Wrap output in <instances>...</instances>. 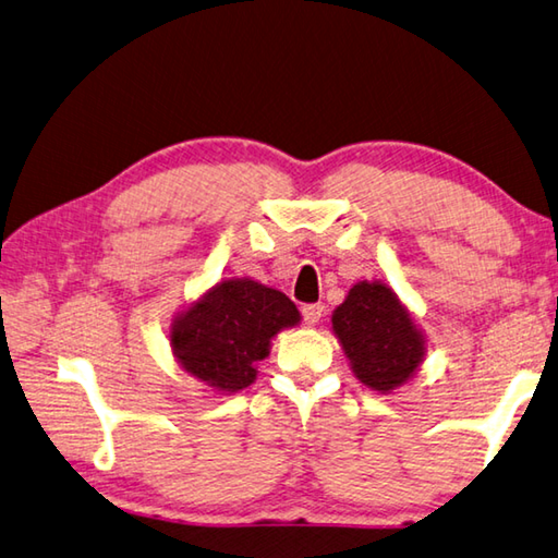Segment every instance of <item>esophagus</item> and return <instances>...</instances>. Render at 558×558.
<instances>
[{"label":"esophagus","instance_id":"1","mask_svg":"<svg viewBox=\"0 0 558 558\" xmlns=\"http://www.w3.org/2000/svg\"><path fill=\"white\" fill-rule=\"evenodd\" d=\"M324 314V305H319V302H312V305H305L302 307V319H305V324H310V327H314L322 319Z\"/></svg>","mask_w":558,"mask_h":558}]
</instances>
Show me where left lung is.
Listing matches in <instances>:
<instances>
[{
	"mask_svg": "<svg viewBox=\"0 0 558 558\" xmlns=\"http://www.w3.org/2000/svg\"><path fill=\"white\" fill-rule=\"evenodd\" d=\"M331 329L356 378L373 390L400 388L424 359L422 331L383 282H356L333 310Z\"/></svg>",
	"mask_w": 558,
	"mask_h": 558,
	"instance_id": "1",
	"label": "left lung"
}]
</instances>
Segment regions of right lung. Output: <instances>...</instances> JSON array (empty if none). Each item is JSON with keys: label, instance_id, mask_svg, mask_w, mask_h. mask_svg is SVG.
<instances>
[{"label": "right lung", "instance_id": "add662e5", "mask_svg": "<svg viewBox=\"0 0 558 558\" xmlns=\"http://www.w3.org/2000/svg\"><path fill=\"white\" fill-rule=\"evenodd\" d=\"M298 322L295 302L280 290L248 278L225 280L173 322L170 347L190 376L217 392H236L256 380L270 339Z\"/></svg>", "mask_w": 558, "mask_h": 558}]
</instances>
